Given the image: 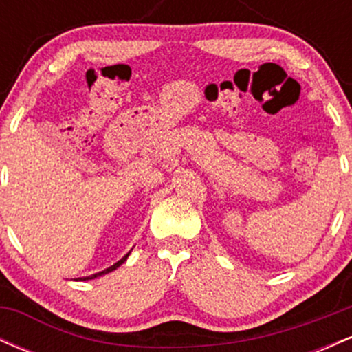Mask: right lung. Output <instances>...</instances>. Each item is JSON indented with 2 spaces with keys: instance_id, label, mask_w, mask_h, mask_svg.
<instances>
[{
  "instance_id": "right-lung-1",
  "label": "right lung",
  "mask_w": 352,
  "mask_h": 352,
  "mask_svg": "<svg viewBox=\"0 0 352 352\" xmlns=\"http://www.w3.org/2000/svg\"><path fill=\"white\" fill-rule=\"evenodd\" d=\"M127 256H129V253H127V254H125V256H124V258H120V260H119V261H117V263H116V265H112V266H111V268L104 270V272H100V273L91 274V276H86V278H80V280H84V281H86V280H94V278H98V276H102V274H107L109 272H114V270H116V268H119V266H120V265H122L125 260H127Z\"/></svg>"
}]
</instances>
